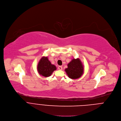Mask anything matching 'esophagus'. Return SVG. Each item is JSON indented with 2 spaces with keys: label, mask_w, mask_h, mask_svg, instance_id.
<instances>
[{
  "label": "esophagus",
  "mask_w": 121,
  "mask_h": 121,
  "mask_svg": "<svg viewBox=\"0 0 121 121\" xmlns=\"http://www.w3.org/2000/svg\"><path fill=\"white\" fill-rule=\"evenodd\" d=\"M58 70H62L63 67H62V66H59L58 67Z\"/></svg>",
  "instance_id": "obj_1"
}]
</instances>
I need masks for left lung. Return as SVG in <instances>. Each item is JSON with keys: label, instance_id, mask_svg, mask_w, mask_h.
Listing matches in <instances>:
<instances>
[{"label": "left lung", "instance_id": "left-lung-1", "mask_svg": "<svg viewBox=\"0 0 121 121\" xmlns=\"http://www.w3.org/2000/svg\"><path fill=\"white\" fill-rule=\"evenodd\" d=\"M67 66L68 67L65 69V71L71 79H78L83 73V66L79 58L72 59L67 65Z\"/></svg>", "mask_w": 121, "mask_h": 121}]
</instances>
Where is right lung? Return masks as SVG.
<instances>
[{"label":"right lung","mask_w":121,"mask_h":121,"mask_svg":"<svg viewBox=\"0 0 121 121\" xmlns=\"http://www.w3.org/2000/svg\"><path fill=\"white\" fill-rule=\"evenodd\" d=\"M56 69V66L51 64L48 57L45 56H43L40 59L37 66V70L39 73L42 76L46 77L50 76Z\"/></svg>","instance_id":"add662e5"}]
</instances>
